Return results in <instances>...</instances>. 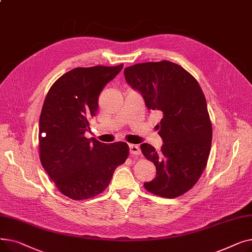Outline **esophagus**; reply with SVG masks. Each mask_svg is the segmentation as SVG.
<instances>
[{
  "mask_svg": "<svg viewBox=\"0 0 252 252\" xmlns=\"http://www.w3.org/2000/svg\"><path fill=\"white\" fill-rule=\"evenodd\" d=\"M129 152L131 155H141V149L138 145H129Z\"/></svg>",
  "mask_w": 252,
  "mask_h": 252,
  "instance_id": "esophagus-1",
  "label": "esophagus"
}]
</instances>
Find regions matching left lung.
<instances>
[{
    "mask_svg": "<svg viewBox=\"0 0 252 252\" xmlns=\"http://www.w3.org/2000/svg\"><path fill=\"white\" fill-rule=\"evenodd\" d=\"M125 77L141 93L147 108L162 115L157 125L161 150L141 145L144 156L156 167L155 179L144 187L160 197H179L199 180L210 152L213 126L203 92L191 73L166 60L131 65Z\"/></svg>",
    "mask_w": 252,
    "mask_h": 252,
    "instance_id": "8db88e82",
    "label": "left lung"
}]
</instances>
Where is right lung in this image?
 Instances as JSON below:
<instances>
[{
  "label": "right lung",
  "mask_w": 252,
  "mask_h": 252,
  "mask_svg": "<svg viewBox=\"0 0 252 252\" xmlns=\"http://www.w3.org/2000/svg\"><path fill=\"white\" fill-rule=\"evenodd\" d=\"M123 67L74 68L52 85L44 101L39 159L58 190L70 199L85 200L102 193L129 154L125 142L106 145L85 137L91 118L96 116L100 93Z\"/></svg>",
  "instance_id": "right-lung-1"
}]
</instances>
